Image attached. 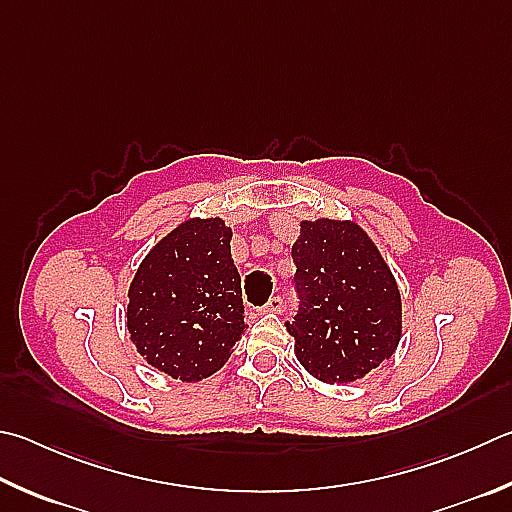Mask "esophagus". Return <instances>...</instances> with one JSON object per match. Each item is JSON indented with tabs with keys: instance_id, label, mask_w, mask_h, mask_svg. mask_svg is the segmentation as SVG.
<instances>
[{
	"instance_id": "1",
	"label": "esophagus",
	"mask_w": 512,
	"mask_h": 512,
	"mask_svg": "<svg viewBox=\"0 0 512 512\" xmlns=\"http://www.w3.org/2000/svg\"><path fill=\"white\" fill-rule=\"evenodd\" d=\"M259 311H262V313H282L284 311V300H282L280 295H275Z\"/></svg>"
}]
</instances>
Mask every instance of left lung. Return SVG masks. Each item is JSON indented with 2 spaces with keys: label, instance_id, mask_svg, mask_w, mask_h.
I'll return each instance as SVG.
<instances>
[{
  "label": "left lung",
  "instance_id": "left-lung-1",
  "mask_svg": "<svg viewBox=\"0 0 512 512\" xmlns=\"http://www.w3.org/2000/svg\"><path fill=\"white\" fill-rule=\"evenodd\" d=\"M300 309L286 322L300 365L322 383H351L401 340V293L367 232L351 221H302L293 244Z\"/></svg>",
  "mask_w": 512,
  "mask_h": 512
}]
</instances>
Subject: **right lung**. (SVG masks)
<instances>
[{
	"mask_svg": "<svg viewBox=\"0 0 512 512\" xmlns=\"http://www.w3.org/2000/svg\"><path fill=\"white\" fill-rule=\"evenodd\" d=\"M221 219H190L138 266L127 329L138 353L163 374L197 383L224 367L246 329L241 277Z\"/></svg>",
	"mask_w": 512,
	"mask_h": 512,
	"instance_id": "obj_1",
	"label": "right lung"
}]
</instances>
